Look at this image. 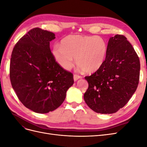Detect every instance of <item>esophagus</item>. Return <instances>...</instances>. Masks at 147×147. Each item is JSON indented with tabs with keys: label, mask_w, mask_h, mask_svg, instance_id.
Wrapping results in <instances>:
<instances>
[{
	"label": "esophagus",
	"mask_w": 147,
	"mask_h": 147,
	"mask_svg": "<svg viewBox=\"0 0 147 147\" xmlns=\"http://www.w3.org/2000/svg\"><path fill=\"white\" fill-rule=\"evenodd\" d=\"M82 77L80 76V75H77V74H74V79L75 81H77L78 79L81 78Z\"/></svg>",
	"instance_id": "34e87169"
}]
</instances>
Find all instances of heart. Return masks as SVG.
<instances>
[{
	"label": "heart",
	"instance_id": "obj_1",
	"mask_svg": "<svg viewBox=\"0 0 147 147\" xmlns=\"http://www.w3.org/2000/svg\"><path fill=\"white\" fill-rule=\"evenodd\" d=\"M52 55L62 68L69 70L75 63L87 73L97 71L103 65L107 53V45L99 36L69 35L62 40L61 45L52 49Z\"/></svg>",
	"mask_w": 147,
	"mask_h": 147
}]
</instances>
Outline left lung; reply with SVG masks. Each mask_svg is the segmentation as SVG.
Returning <instances> with one entry per match:
<instances>
[{"label": "left lung", "instance_id": "obj_1", "mask_svg": "<svg viewBox=\"0 0 147 147\" xmlns=\"http://www.w3.org/2000/svg\"><path fill=\"white\" fill-rule=\"evenodd\" d=\"M140 60L123 35L110 38L104 63L96 72L84 77L88 88L84 100L93 111L116 113L137 90L140 77Z\"/></svg>", "mask_w": 147, "mask_h": 147}]
</instances>
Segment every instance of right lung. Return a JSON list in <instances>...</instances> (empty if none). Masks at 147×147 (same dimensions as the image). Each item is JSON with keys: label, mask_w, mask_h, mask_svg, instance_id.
Returning <instances> with one entry per match:
<instances>
[{"label": "right lung", "mask_w": 147, "mask_h": 147, "mask_svg": "<svg viewBox=\"0 0 147 147\" xmlns=\"http://www.w3.org/2000/svg\"><path fill=\"white\" fill-rule=\"evenodd\" d=\"M55 38L54 33L33 28L16 43L11 56L12 88L26 107L38 113L58 108L74 82L73 74L53 57L50 42Z\"/></svg>", "instance_id": "add662e5"}]
</instances>
